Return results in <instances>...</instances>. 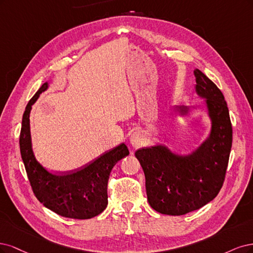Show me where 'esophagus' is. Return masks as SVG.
<instances>
[{"label":"esophagus","instance_id":"34e87169","mask_svg":"<svg viewBox=\"0 0 253 253\" xmlns=\"http://www.w3.org/2000/svg\"><path fill=\"white\" fill-rule=\"evenodd\" d=\"M146 143L145 137L141 132H133L132 135L130 136V144L132 145V147L137 149L144 146Z\"/></svg>","mask_w":253,"mask_h":253}]
</instances>
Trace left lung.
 <instances>
[{
    "instance_id": "obj_1",
    "label": "left lung",
    "mask_w": 253,
    "mask_h": 253,
    "mask_svg": "<svg viewBox=\"0 0 253 253\" xmlns=\"http://www.w3.org/2000/svg\"><path fill=\"white\" fill-rule=\"evenodd\" d=\"M195 91L206 100L211 120L209 136L188 156L156 145L135 151L146 178L149 205L160 213L183 215L212 201L221 190L232 145L229 110L222 91L204 73L194 70ZM187 116L188 107L175 108Z\"/></svg>"
}]
</instances>
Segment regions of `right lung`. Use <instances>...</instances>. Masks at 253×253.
I'll return each instance as SVG.
<instances>
[{
  "mask_svg": "<svg viewBox=\"0 0 253 253\" xmlns=\"http://www.w3.org/2000/svg\"><path fill=\"white\" fill-rule=\"evenodd\" d=\"M48 88L40 87L26 106L20 134V150L32 191L43 205L61 216L87 219L99 215L107 207V184L117 163L129 154L122 143L103 153L84 167L69 173L56 174L46 170L37 161L31 146L29 116L32 105Z\"/></svg>",
  "mask_w": 253,
  "mask_h": 253,
  "instance_id": "obj_1",
  "label": "right lung"
}]
</instances>
